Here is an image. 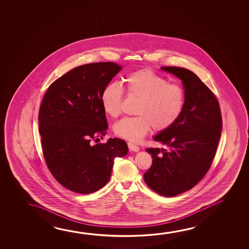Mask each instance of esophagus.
Listing matches in <instances>:
<instances>
[{
    "mask_svg": "<svg viewBox=\"0 0 249 249\" xmlns=\"http://www.w3.org/2000/svg\"><path fill=\"white\" fill-rule=\"evenodd\" d=\"M127 146H128V148H129L131 151H134V152H138V151L140 150V147H139L137 145L134 144V143L128 142L127 143Z\"/></svg>",
    "mask_w": 249,
    "mask_h": 249,
    "instance_id": "1",
    "label": "esophagus"
}]
</instances>
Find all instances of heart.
Segmentation results:
<instances>
[{"label": "heart", "mask_w": 249, "mask_h": 249, "mask_svg": "<svg viewBox=\"0 0 249 249\" xmlns=\"http://www.w3.org/2000/svg\"><path fill=\"white\" fill-rule=\"evenodd\" d=\"M126 92L140 98L135 117H125L115 123L114 132L121 138L139 142L151 129L162 132L170 128L182 114L186 94L181 86L170 83L167 79L149 69L137 70L125 79ZM124 89L117 82L103 89L101 103L103 111L111 117L122 112Z\"/></svg>", "instance_id": "heart-1"}]
</instances>
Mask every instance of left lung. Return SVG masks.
<instances>
[{"instance_id":"8db88e82","label":"left lung","mask_w":249,"mask_h":249,"mask_svg":"<svg viewBox=\"0 0 249 249\" xmlns=\"http://www.w3.org/2000/svg\"><path fill=\"white\" fill-rule=\"evenodd\" d=\"M161 70L182 81L186 100L178 121L154 137L167 149H146L153 162L144 180L155 193L173 197L194 188L211 167L222 119L215 95L196 73L178 67Z\"/></svg>"}]
</instances>
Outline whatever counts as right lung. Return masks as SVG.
<instances>
[{
  "mask_svg": "<svg viewBox=\"0 0 249 249\" xmlns=\"http://www.w3.org/2000/svg\"><path fill=\"white\" fill-rule=\"evenodd\" d=\"M123 69L114 62L79 66L49 86L39 110L41 147L49 171L63 187L91 194L110 179L115 157L127 154L126 142L106 135V113L101 94Z\"/></svg>",
  "mask_w": 249,
  "mask_h": 249,
  "instance_id": "1",
  "label": "right lung"
}]
</instances>
